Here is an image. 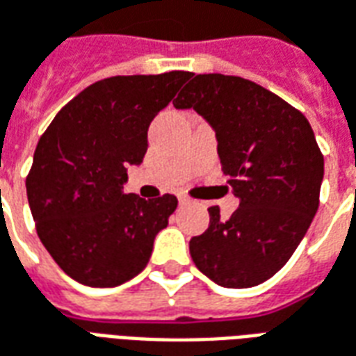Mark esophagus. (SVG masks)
Here are the masks:
<instances>
[{"label": "esophagus", "instance_id": "1", "mask_svg": "<svg viewBox=\"0 0 356 356\" xmlns=\"http://www.w3.org/2000/svg\"><path fill=\"white\" fill-rule=\"evenodd\" d=\"M178 201H180V205H191L193 203V199L190 195H186V193H178Z\"/></svg>", "mask_w": 356, "mask_h": 356}]
</instances>
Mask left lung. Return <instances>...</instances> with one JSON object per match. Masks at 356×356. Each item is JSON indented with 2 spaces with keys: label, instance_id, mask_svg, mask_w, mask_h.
I'll list each match as a JSON object with an SVG mask.
<instances>
[{
  "label": "left lung",
  "instance_id": "left-lung-1",
  "mask_svg": "<svg viewBox=\"0 0 356 356\" xmlns=\"http://www.w3.org/2000/svg\"><path fill=\"white\" fill-rule=\"evenodd\" d=\"M172 105L211 124L239 197L228 220L209 209V228L190 239L191 259L218 286H259L289 261L318 211L324 157L311 124L276 93L226 74H193Z\"/></svg>",
  "mask_w": 356,
  "mask_h": 356
}]
</instances>
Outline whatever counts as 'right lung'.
<instances>
[{"instance_id": "obj_1", "label": "right lung", "mask_w": 356, "mask_h": 356, "mask_svg": "<svg viewBox=\"0 0 356 356\" xmlns=\"http://www.w3.org/2000/svg\"><path fill=\"white\" fill-rule=\"evenodd\" d=\"M191 72L111 76L63 107L34 151L26 195L38 236L70 278L115 287L149 263L178 199L124 193L128 165H142L147 130Z\"/></svg>"}]
</instances>
